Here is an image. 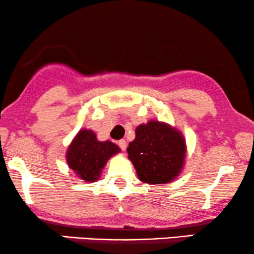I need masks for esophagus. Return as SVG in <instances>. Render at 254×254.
Segmentation results:
<instances>
[{"label": "esophagus", "mask_w": 254, "mask_h": 254, "mask_svg": "<svg viewBox=\"0 0 254 254\" xmlns=\"http://www.w3.org/2000/svg\"><path fill=\"white\" fill-rule=\"evenodd\" d=\"M118 144H119V147H120L121 150L126 151V148H127V142H126V140H120L119 142H118Z\"/></svg>", "instance_id": "esophagus-1"}]
</instances>
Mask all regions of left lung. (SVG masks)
<instances>
[{"mask_svg":"<svg viewBox=\"0 0 254 254\" xmlns=\"http://www.w3.org/2000/svg\"><path fill=\"white\" fill-rule=\"evenodd\" d=\"M128 158L138 179L147 184H166L180 175L185 164L186 141L182 131L157 120L138 125L127 148Z\"/></svg>","mask_w":254,"mask_h":254,"instance_id":"8db88e82","label":"left lung"}]
</instances>
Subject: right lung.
Returning a JSON list of instances; mask_svg holds the SVG:
<instances>
[{
	"mask_svg": "<svg viewBox=\"0 0 254 254\" xmlns=\"http://www.w3.org/2000/svg\"><path fill=\"white\" fill-rule=\"evenodd\" d=\"M120 148L111 141H98L95 131L81 129L69 144L65 159L75 175L91 183L99 179L102 170Z\"/></svg>",
	"mask_w": 254,
	"mask_h": 254,
	"instance_id": "add662e5",
	"label": "right lung"
}]
</instances>
